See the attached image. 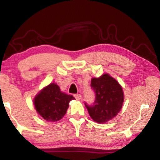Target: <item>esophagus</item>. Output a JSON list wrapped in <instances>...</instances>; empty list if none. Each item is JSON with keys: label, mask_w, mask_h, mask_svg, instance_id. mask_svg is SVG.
Wrapping results in <instances>:
<instances>
[{"label": "esophagus", "mask_w": 160, "mask_h": 160, "mask_svg": "<svg viewBox=\"0 0 160 160\" xmlns=\"http://www.w3.org/2000/svg\"><path fill=\"white\" fill-rule=\"evenodd\" d=\"M74 97H75V98L77 100H80L81 99V95L80 94H74Z\"/></svg>", "instance_id": "34e87169"}]
</instances>
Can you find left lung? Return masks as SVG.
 Here are the masks:
<instances>
[{
	"mask_svg": "<svg viewBox=\"0 0 160 160\" xmlns=\"http://www.w3.org/2000/svg\"><path fill=\"white\" fill-rule=\"evenodd\" d=\"M91 88L95 100L92 105L85 103L90 117L99 123L112 120L122 108L124 94L121 86L109 74H104L92 79Z\"/></svg>",
	"mask_w": 160,
	"mask_h": 160,
	"instance_id": "left-lung-1",
	"label": "left lung"
}]
</instances>
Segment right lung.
I'll list each match as a JSON object with an SVG mask.
<instances>
[{
    "label": "right lung",
    "mask_w": 160,
    "mask_h": 160,
    "mask_svg": "<svg viewBox=\"0 0 160 160\" xmlns=\"http://www.w3.org/2000/svg\"><path fill=\"white\" fill-rule=\"evenodd\" d=\"M75 98L60 90L55 83H51L37 94L34 99L38 113L47 121L55 122L63 117L69 102Z\"/></svg>",
    "instance_id": "obj_1"
}]
</instances>
